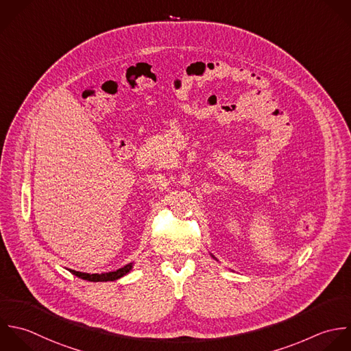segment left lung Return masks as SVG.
Instances as JSON below:
<instances>
[{
    "label": "left lung",
    "instance_id": "8db88e82",
    "mask_svg": "<svg viewBox=\"0 0 351 351\" xmlns=\"http://www.w3.org/2000/svg\"><path fill=\"white\" fill-rule=\"evenodd\" d=\"M210 256H212V257H213V258H215V260H216V257H215V256H213V254H210Z\"/></svg>",
    "mask_w": 351,
    "mask_h": 351
}]
</instances>
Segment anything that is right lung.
Masks as SVG:
<instances>
[{
	"instance_id": "obj_1",
	"label": "right lung",
	"mask_w": 351,
	"mask_h": 351,
	"mask_svg": "<svg viewBox=\"0 0 351 351\" xmlns=\"http://www.w3.org/2000/svg\"><path fill=\"white\" fill-rule=\"evenodd\" d=\"M134 268V263L127 264L125 267L117 269V271H112V272H105V274H86V272H79V271H73V269H68L72 275L87 280V282H114L123 276H125L127 274H130Z\"/></svg>"
}]
</instances>
